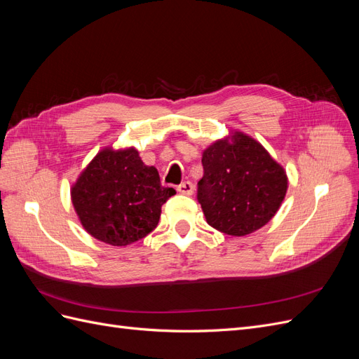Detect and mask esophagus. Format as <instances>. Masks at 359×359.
<instances>
[{"label": "esophagus", "mask_w": 359, "mask_h": 359, "mask_svg": "<svg viewBox=\"0 0 359 359\" xmlns=\"http://www.w3.org/2000/svg\"><path fill=\"white\" fill-rule=\"evenodd\" d=\"M177 190L182 194H189V196H190V194H193V191H194V186L190 181H184L182 184H180V186L177 187Z\"/></svg>", "instance_id": "obj_1"}]
</instances>
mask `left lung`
<instances>
[{"instance_id":"1","label":"left lung","mask_w":359,"mask_h":359,"mask_svg":"<svg viewBox=\"0 0 359 359\" xmlns=\"http://www.w3.org/2000/svg\"><path fill=\"white\" fill-rule=\"evenodd\" d=\"M202 166L198 201L206 223L226 235L253 233L285 201L286 170L262 144L238 130L203 149Z\"/></svg>"}]
</instances>
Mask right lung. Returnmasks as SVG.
Listing matches in <instances>:
<instances>
[{
  "label": "right lung",
  "instance_id": "add662e5",
  "mask_svg": "<svg viewBox=\"0 0 359 359\" xmlns=\"http://www.w3.org/2000/svg\"><path fill=\"white\" fill-rule=\"evenodd\" d=\"M175 193L161 186L157 169L147 166L135 147H104L70 189L83 229L114 247L133 244L154 231L161 205Z\"/></svg>",
  "mask_w": 359,
  "mask_h": 359
}]
</instances>
